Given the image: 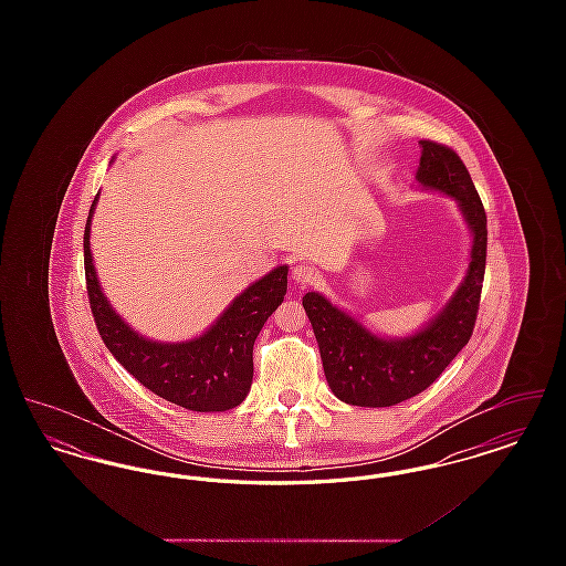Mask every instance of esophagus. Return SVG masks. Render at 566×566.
Returning a JSON list of instances; mask_svg holds the SVG:
<instances>
[{"label":"esophagus","instance_id":"esophagus-1","mask_svg":"<svg viewBox=\"0 0 566 566\" xmlns=\"http://www.w3.org/2000/svg\"><path fill=\"white\" fill-rule=\"evenodd\" d=\"M291 275H293V282H295L296 286H307V284L316 282L318 271H316L314 265H310V263H296L293 271H291Z\"/></svg>","mask_w":566,"mask_h":566}]
</instances>
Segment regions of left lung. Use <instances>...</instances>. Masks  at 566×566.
Returning a JSON list of instances; mask_svg holds the SVG:
<instances>
[{
	"label": "left lung",
	"mask_w": 566,
	"mask_h": 566,
	"mask_svg": "<svg viewBox=\"0 0 566 566\" xmlns=\"http://www.w3.org/2000/svg\"><path fill=\"white\" fill-rule=\"evenodd\" d=\"M420 148L416 185L457 201L471 231L469 265L448 303L429 323L405 337L377 335L316 291L303 296L321 348L324 376L333 395L344 403L390 407L420 395L469 344L475 326L488 243L484 206L452 148L429 139H422Z\"/></svg>",
	"instance_id": "left-lung-1"
}]
</instances>
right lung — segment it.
I'll return each mask as SVG.
<instances>
[{"label":"right lung","mask_w":566,"mask_h":566,"mask_svg":"<svg viewBox=\"0 0 566 566\" xmlns=\"http://www.w3.org/2000/svg\"><path fill=\"white\" fill-rule=\"evenodd\" d=\"M84 227V273L91 312L112 356L132 376L169 403L190 411H227L242 403L252 386V348L277 305L284 301L289 268L277 265L235 296L210 328L187 342H157L137 333L109 305L91 252V222Z\"/></svg>","instance_id":"1"}]
</instances>
